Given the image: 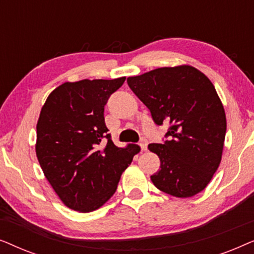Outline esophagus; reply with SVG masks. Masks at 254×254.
Wrapping results in <instances>:
<instances>
[{"mask_svg":"<svg viewBox=\"0 0 254 254\" xmlns=\"http://www.w3.org/2000/svg\"><path fill=\"white\" fill-rule=\"evenodd\" d=\"M138 145H140L142 151H145V150H147V147H148V141L145 140V138H142L140 144H138Z\"/></svg>","mask_w":254,"mask_h":254,"instance_id":"34e87169","label":"esophagus"}]
</instances>
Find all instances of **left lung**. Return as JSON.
Here are the masks:
<instances>
[{
    "label": "left lung",
    "mask_w": 254,
    "mask_h": 254,
    "mask_svg": "<svg viewBox=\"0 0 254 254\" xmlns=\"http://www.w3.org/2000/svg\"><path fill=\"white\" fill-rule=\"evenodd\" d=\"M127 83L156 124H171L169 140L148 145L161 161L152 184L176 197L200 193L218 169L227 131L224 107L213 83L189 64L154 69L128 77Z\"/></svg>",
    "instance_id": "1"
}]
</instances>
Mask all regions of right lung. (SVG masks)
Instances as JSON below:
<instances>
[{"label":"right lung","instance_id":"right-lung-1","mask_svg":"<svg viewBox=\"0 0 254 254\" xmlns=\"http://www.w3.org/2000/svg\"><path fill=\"white\" fill-rule=\"evenodd\" d=\"M125 79L65 82L41 107L37 158L54 192L72 210L90 213L106 203L140 151L136 144L118 148L104 119L107 99Z\"/></svg>","mask_w":254,"mask_h":254}]
</instances>
